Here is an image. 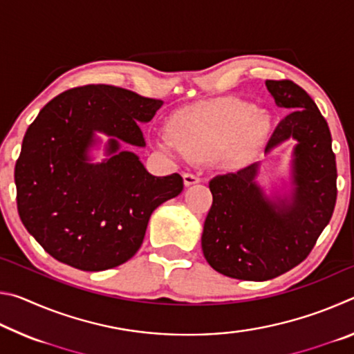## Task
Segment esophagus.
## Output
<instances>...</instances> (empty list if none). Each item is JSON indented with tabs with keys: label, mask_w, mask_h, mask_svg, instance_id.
<instances>
[{
	"label": "esophagus",
	"mask_w": 354,
	"mask_h": 354,
	"mask_svg": "<svg viewBox=\"0 0 354 354\" xmlns=\"http://www.w3.org/2000/svg\"><path fill=\"white\" fill-rule=\"evenodd\" d=\"M183 179H184V185H185V187H190V185L200 183V178L195 176V175H192V173H184Z\"/></svg>",
	"instance_id": "esophagus-1"
}]
</instances>
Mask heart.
<instances>
[{
    "instance_id": "1",
    "label": "heart",
    "mask_w": 354,
    "mask_h": 354,
    "mask_svg": "<svg viewBox=\"0 0 354 354\" xmlns=\"http://www.w3.org/2000/svg\"><path fill=\"white\" fill-rule=\"evenodd\" d=\"M165 131L170 140H154L159 151L183 154L190 162L215 156L225 165H236L262 139L266 118L250 101L227 97L175 112L167 120Z\"/></svg>"
}]
</instances>
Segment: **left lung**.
I'll return each instance as SVG.
<instances>
[{"label": "left lung", "mask_w": 354, "mask_h": 354, "mask_svg": "<svg viewBox=\"0 0 354 354\" xmlns=\"http://www.w3.org/2000/svg\"><path fill=\"white\" fill-rule=\"evenodd\" d=\"M281 120L266 154L293 140L289 179L283 190L256 181L261 162L209 183L212 206L201 248L214 270L245 281H267L306 259L335 206V156L326 120L314 100L292 81H266Z\"/></svg>", "instance_id": "obj_1"}]
</instances>
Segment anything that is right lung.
Instances as JSON below:
<instances>
[{"mask_svg": "<svg viewBox=\"0 0 354 354\" xmlns=\"http://www.w3.org/2000/svg\"><path fill=\"white\" fill-rule=\"evenodd\" d=\"M162 104L127 88L84 86L57 95L29 124L15 165L17 207L48 254L101 272L137 253L154 209L184 187L178 173L153 176L128 149L145 147L139 123ZM100 135L108 137L106 158L93 163Z\"/></svg>", "mask_w": 354, "mask_h": 354, "instance_id": "right-lung-1", "label": "right lung"}]
</instances>
